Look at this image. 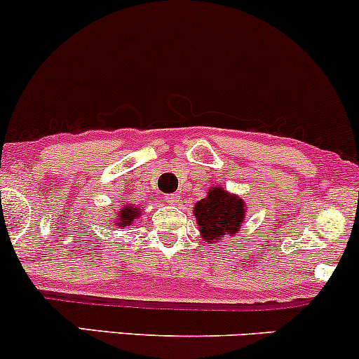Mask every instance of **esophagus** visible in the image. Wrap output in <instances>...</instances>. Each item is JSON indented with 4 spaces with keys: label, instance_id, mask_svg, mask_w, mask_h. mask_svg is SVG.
Masks as SVG:
<instances>
[{
    "label": "esophagus",
    "instance_id": "obj_1",
    "mask_svg": "<svg viewBox=\"0 0 359 359\" xmlns=\"http://www.w3.org/2000/svg\"><path fill=\"white\" fill-rule=\"evenodd\" d=\"M179 201H180L179 194H168V196H167V203L175 205V204H179Z\"/></svg>",
    "mask_w": 359,
    "mask_h": 359
}]
</instances>
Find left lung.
<instances>
[{"instance_id": "8db88e82", "label": "left lung", "mask_w": 359, "mask_h": 359, "mask_svg": "<svg viewBox=\"0 0 359 359\" xmlns=\"http://www.w3.org/2000/svg\"><path fill=\"white\" fill-rule=\"evenodd\" d=\"M245 201L221 185L209 189L208 196L194 205L201 238L209 245L219 243L226 236H234L245 222Z\"/></svg>"}]
</instances>
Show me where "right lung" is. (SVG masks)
<instances>
[{
    "instance_id": "right-lung-1",
    "label": "right lung",
    "mask_w": 359,
    "mask_h": 359,
    "mask_svg": "<svg viewBox=\"0 0 359 359\" xmlns=\"http://www.w3.org/2000/svg\"><path fill=\"white\" fill-rule=\"evenodd\" d=\"M142 214H143L142 205H135L133 203H128L123 205V208H119V211L116 212V221H114V224H116L119 229H125L128 226L133 224V222H137Z\"/></svg>"
}]
</instances>
